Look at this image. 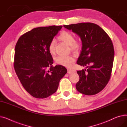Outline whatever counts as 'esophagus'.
Returning <instances> with one entry per match:
<instances>
[{"label": "esophagus", "instance_id": "1", "mask_svg": "<svg viewBox=\"0 0 127 127\" xmlns=\"http://www.w3.org/2000/svg\"><path fill=\"white\" fill-rule=\"evenodd\" d=\"M74 72V71L73 70H71V69H68L67 70V73L68 74H71L72 72Z\"/></svg>", "mask_w": 127, "mask_h": 127}]
</instances>
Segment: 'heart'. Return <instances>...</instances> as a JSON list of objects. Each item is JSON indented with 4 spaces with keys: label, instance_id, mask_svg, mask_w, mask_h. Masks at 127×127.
Listing matches in <instances>:
<instances>
[{
    "label": "heart",
    "instance_id": "heart-1",
    "mask_svg": "<svg viewBox=\"0 0 127 127\" xmlns=\"http://www.w3.org/2000/svg\"><path fill=\"white\" fill-rule=\"evenodd\" d=\"M58 38L60 40L69 45L71 51L77 52L79 50L80 48V43L78 41H76L74 35L71 33L66 31H63L60 33ZM48 50L51 53H53L55 52V41L54 39L51 40L49 43L48 45ZM55 60L57 64L68 68L71 67L75 62V59L72 56H58L56 58Z\"/></svg>",
    "mask_w": 127,
    "mask_h": 127
}]
</instances>
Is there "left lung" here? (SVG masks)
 I'll list each match as a JSON object with an SVG mask.
<instances>
[{
  "instance_id": "8db88e82",
  "label": "left lung",
  "mask_w": 127,
  "mask_h": 127,
  "mask_svg": "<svg viewBox=\"0 0 127 127\" xmlns=\"http://www.w3.org/2000/svg\"><path fill=\"white\" fill-rule=\"evenodd\" d=\"M80 37L82 47L77 63L87 69L77 70L79 81L77 91L86 95H95L108 84L111 76L114 50L109 35L94 23L64 25Z\"/></svg>"
}]
</instances>
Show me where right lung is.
Here are the masks:
<instances>
[{
	"label": "right lung",
	"mask_w": 127,
	"mask_h": 127,
	"mask_svg": "<svg viewBox=\"0 0 127 127\" xmlns=\"http://www.w3.org/2000/svg\"><path fill=\"white\" fill-rule=\"evenodd\" d=\"M62 28L51 26L35 28L20 37L16 44L14 67L26 91L36 98L55 93L59 82L67 73L62 65L53 67L48 45Z\"/></svg>",
	"instance_id": "obj_1"
}]
</instances>
